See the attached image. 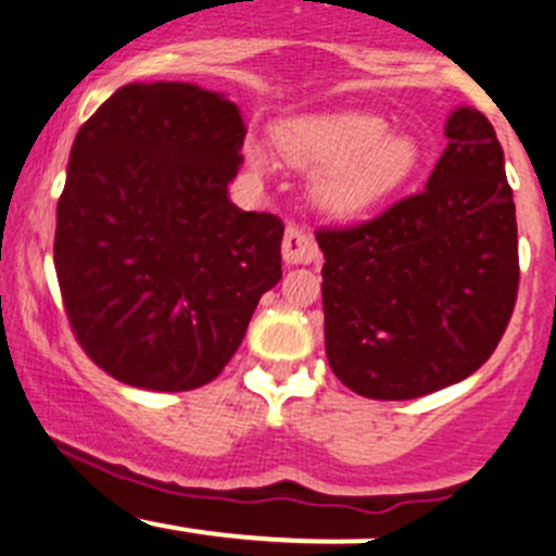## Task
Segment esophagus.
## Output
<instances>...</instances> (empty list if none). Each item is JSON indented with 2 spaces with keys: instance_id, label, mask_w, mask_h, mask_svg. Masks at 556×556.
<instances>
[{
  "instance_id": "obj_1",
  "label": "esophagus",
  "mask_w": 556,
  "mask_h": 556,
  "mask_svg": "<svg viewBox=\"0 0 556 556\" xmlns=\"http://www.w3.org/2000/svg\"><path fill=\"white\" fill-rule=\"evenodd\" d=\"M282 258L285 264L298 266V264H311V261L318 258V245L311 238V232L300 229L295 225H290L285 229V240H282Z\"/></svg>"
}]
</instances>
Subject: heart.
Returning <instances> with one entry per match:
<instances>
[{
	"instance_id": "obj_1",
	"label": "heart",
	"mask_w": 556,
	"mask_h": 556,
	"mask_svg": "<svg viewBox=\"0 0 556 556\" xmlns=\"http://www.w3.org/2000/svg\"><path fill=\"white\" fill-rule=\"evenodd\" d=\"M279 149L303 169H321L316 201L337 216H355L381 203L413 177L420 164V146L410 132L392 130L379 114L344 112L303 117L277 130ZM253 167H264L266 154L248 143Z\"/></svg>"
}]
</instances>
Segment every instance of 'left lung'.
<instances>
[{"mask_svg":"<svg viewBox=\"0 0 556 556\" xmlns=\"http://www.w3.org/2000/svg\"><path fill=\"white\" fill-rule=\"evenodd\" d=\"M426 190L371 222L318 229L331 371L371 400H413L478 371L518 300V222L504 151L457 106Z\"/></svg>","mask_w":556,"mask_h":556,"instance_id":"left-lung-1","label":"left lung"}]
</instances>
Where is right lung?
Wrapping results in <instances>:
<instances>
[{"mask_svg":"<svg viewBox=\"0 0 556 556\" xmlns=\"http://www.w3.org/2000/svg\"><path fill=\"white\" fill-rule=\"evenodd\" d=\"M242 140L225 93L175 80L117 88L75 136L56 282L75 340L123 384H208L282 279V219L227 195Z\"/></svg>","mask_w":556,"mask_h":556,"instance_id":"1","label":"right lung"}]
</instances>
